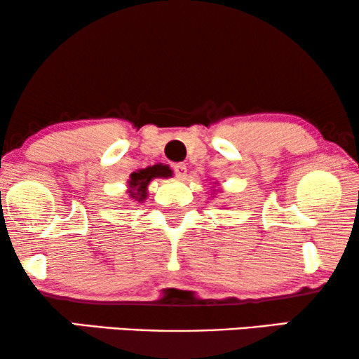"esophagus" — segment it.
I'll list each match as a JSON object with an SVG mask.
<instances>
[{"label": "esophagus", "mask_w": 359, "mask_h": 359, "mask_svg": "<svg viewBox=\"0 0 359 359\" xmlns=\"http://www.w3.org/2000/svg\"><path fill=\"white\" fill-rule=\"evenodd\" d=\"M173 170H175V175L178 176L180 180H184L186 176H188V168H186L184 163H176L173 166Z\"/></svg>", "instance_id": "esophagus-1"}]
</instances>
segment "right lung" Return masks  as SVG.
Masks as SVG:
<instances>
[{
	"instance_id": "obj_1",
	"label": "right lung",
	"mask_w": 359,
	"mask_h": 359,
	"mask_svg": "<svg viewBox=\"0 0 359 359\" xmlns=\"http://www.w3.org/2000/svg\"><path fill=\"white\" fill-rule=\"evenodd\" d=\"M170 170L166 165H154L149 166V168L139 170L135 173L130 175V180L127 181L129 183V196L132 199L142 201L147 199V194H149V184L154 178H168Z\"/></svg>"
}]
</instances>
